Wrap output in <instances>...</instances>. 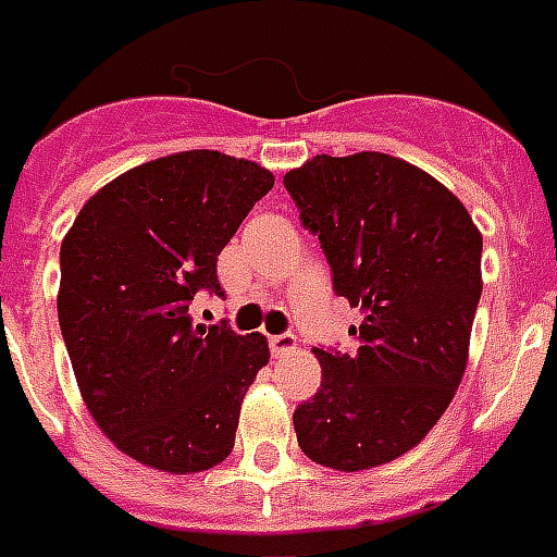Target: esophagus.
I'll use <instances>...</instances> for the list:
<instances>
[{
  "label": "esophagus",
  "mask_w": 557,
  "mask_h": 557,
  "mask_svg": "<svg viewBox=\"0 0 557 557\" xmlns=\"http://www.w3.org/2000/svg\"><path fill=\"white\" fill-rule=\"evenodd\" d=\"M269 347L271 354L277 356V359H283V356L295 354L297 350V338L292 333H283V335H271L269 338Z\"/></svg>",
  "instance_id": "34e87169"
}]
</instances>
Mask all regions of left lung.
<instances>
[{
  "instance_id": "8db88e82",
  "label": "left lung",
  "mask_w": 557,
  "mask_h": 557,
  "mask_svg": "<svg viewBox=\"0 0 557 557\" xmlns=\"http://www.w3.org/2000/svg\"><path fill=\"white\" fill-rule=\"evenodd\" d=\"M283 184L362 315L354 356L312 350L321 388L295 409L297 444L333 470L380 467L426 438L465 376L482 233L447 186L380 151L318 154Z\"/></svg>"
}]
</instances>
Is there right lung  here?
<instances>
[{
	"label": "right lung",
	"mask_w": 557,
	"mask_h": 557,
	"mask_svg": "<svg viewBox=\"0 0 557 557\" xmlns=\"http://www.w3.org/2000/svg\"><path fill=\"white\" fill-rule=\"evenodd\" d=\"M274 186L245 157L181 151L101 186L61 242L58 321L99 430L163 473H201L231 456L239 409L269 364L265 335L193 324L215 262Z\"/></svg>",
	"instance_id": "obj_1"
}]
</instances>
